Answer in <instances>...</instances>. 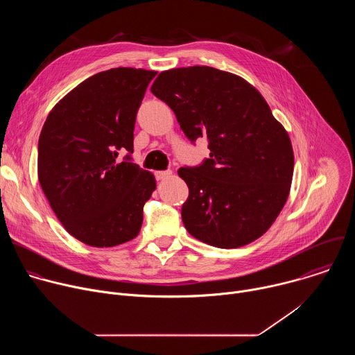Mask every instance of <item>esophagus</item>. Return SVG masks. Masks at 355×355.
Returning <instances> with one entry per match:
<instances>
[{
    "label": "esophagus",
    "instance_id": "34e87169",
    "mask_svg": "<svg viewBox=\"0 0 355 355\" xmlns=\"http://www.w3.org/2000/svg\"><path fill=\"white\" fill-rule=\"evenodd\" d=\"M171 175H173V173H171V171H157V173H156V178H157L159 181L166 180V178L171 177Z\"/></svg>",
    "mask_w": 355,
    "mask_h": 355
}]
</instances>
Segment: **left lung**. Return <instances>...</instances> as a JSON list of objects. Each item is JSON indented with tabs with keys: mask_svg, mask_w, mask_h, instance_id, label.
<instances>
[{
	"mask_svg": "<svg viewBox=\"0 0 355 355\" xmlns=\"http://www.w3.org/2000/svg\"><path fill=\"white\" fill-rule=\"evenodd\" d=\"M151 92L191 141H209L204 164L178 170L189 188L181 209L188 233L220 248L261 237L282 211L293 175L289 135L264 96L244 78L208 66L162 71Z\"/></svg>",
	"mask_w": 355,
	"mask_h": 355,
	"instance_id": "left-lung-1",
	"label": "left lung"
}]
</instances>
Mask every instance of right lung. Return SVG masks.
Returning <instances> with one entry per match:
<instances>
[{
    "label": "right lung",
    "mask_w": 355,
    "mask_h": 355,
    "mask_svg": "<svg viewBox=\"0 0 355 355\" xmlns=\"http://www.w3.org/2000/svg\"><path fill=\"white\" fill-rule=\"evenodd\" d=\"M157 71H101L64 95L39 137L37 178L63 227L92 247L135 239L156 178L121 151L133 153L136 114Z\"/></svg>",
    "instance_id": "right-lung-1"
}]
</instances>
